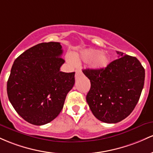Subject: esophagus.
<instances>
[{"label": "esophagus", "instance_id": "34e87169", "mask_svg": "<svg viewBox=\"0 0 153 153\" xmlns=\"http://www.w3.org/2000/svg\"><path fill=\"white\" fill-rule=\"evenodd\" d=\"M82 74V72L81 71H79V70H76V74H75V77H76V79H77L79 77V75Z\"/></svg>", "mask_w": 153, "mask_h": 153}]
</instances>
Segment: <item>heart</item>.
Instances as JSON below:
<instances>
[{
  "label": "heart",
  "instance_id": "b5f03b06",
  "mask_svg": "<svg viewBox=\"0 0 153 153\" xmlns=\"http://www.w3.org/2000/svg\"><path fill=\"white\" fill-rule=\"evenodd\" d=\"M71 58L74 61L90 62V66L96 70H102L110 63V58L108 55L102 53L99 50L88 48L82 51L79 53H73Z\"/></svg>",
  "mask_w": 153,
  "mask_h": 153
}]
</instances>
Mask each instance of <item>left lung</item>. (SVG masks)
<instances>
[{
    "label": "left lung",
    "mask_w": 153,
    "mask_h": 153,
    "mask_svg": "<svg viewBox=\"0 0 153 153\" xmlns=\"http://www.w3.org/2000/svg\"><path fill=\"white\" fill-rule=\"evenodd\" d=\"M118 58L102 70L85 69L91 87L86 100L94 116L105 123L126 118L138 102L145 82V68L136 57L116 51Z\"/></svg>",
    "instance_id": "1"
}]
</instances>
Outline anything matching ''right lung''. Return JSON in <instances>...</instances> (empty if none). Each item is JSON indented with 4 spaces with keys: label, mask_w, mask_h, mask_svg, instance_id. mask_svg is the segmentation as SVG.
Listing matches in <instances>:
<instances>
[{
    "label": "right lung",
    "mask_w": 153,
    "mask_h": 153,
    "mask_svg": "<svg viewBox=\"0 0 153 153\" xmlns=\"http://www.w3.org/2000/svg\"><path fill=\"white\" fill-rule=\"evenodd\" d=\"M60 42H42L16 58L7 82V94L22 118L41 126L56 118L75 82V72L65 73Z\"/></svg>",
    "instance_id": "add662e5"
}]
</instances>
